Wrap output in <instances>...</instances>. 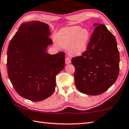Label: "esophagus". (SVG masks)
<instances>
[{"mask_svg":"<svg viewBox=\"0 0 129 129\" xmlns=\"http://www.w3.org/2000/svg\"><path fill=\"white\" fill-rule=\"evenodd\" d=\"M71 59H70V58L69 57L66 58V59H65L66 64H70V63H71Z\"/></svg>","mask_w":129,"mask_h":129,"instance_id":"esophagus-1","label":"esophagus"}]
</instances>
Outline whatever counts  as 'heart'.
<instances>
[{
	"label": "heart",
	"mask_w": 129,
	"mask_h": 129,
	"mask_svg": "<svg viewBox=\"0 0 129 129\" xmlns=\"http://www.w3.org/2000/svg\"><path fill=\"white\" fill-rule=\"evenodd\" d=\"M90 33L86 28L74 26L62 29L55 37L60 47L65 48L70 55L78 56L87 49Z\"/></svg>",
	"instance_id": "heart-1"
}]
</instances>
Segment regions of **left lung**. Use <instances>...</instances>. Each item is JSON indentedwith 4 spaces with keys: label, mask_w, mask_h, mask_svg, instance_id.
<instances>
[{
    "label": "left lung",
    "mask_w": 129,
    "mask_h": 129,
    "mask_svg": "<svg viewBox=\"0 0 129 129\" xmlns=\"http://www.w3.org/2000/svg\"><path fill=\"white\" fill-rule=\"evenodd\" d=\"M86 50L73 58L75 85L82 93L97 95L115 83L119 75L120 54L115 36L103 24L94 23Z\"/></svg>",
    "instance_id": "8db88e82"
}]
</instances>
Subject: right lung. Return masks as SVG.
I'll list each match as a JSON object with an SVG mask.
<instances>
[{"instance_id": "add662e5", "label": "right lung", "mask_w": 129, "mask_h": 129, "mask_svg": "<svg viewBox=\"0 0 129 129\" xmlns=\"http://www.w3.org/2000/svg\"><path fill=\"white\" fill-rule=\"evenodd\" d=\"M49 26L40 21L22 23L9 44V79L19 95L34 102L43 101L55 90V76L64 69L65 54L51 55Z\"/></svg>"}]
</instances>
